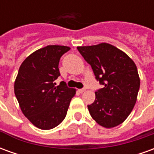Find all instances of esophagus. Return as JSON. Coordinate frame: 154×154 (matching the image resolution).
<instances>
[{"label":"esophagus","instance_id":"34e87169","mask_svg":"<svg viewBox=\"0 0 154 154\" xmlns=\"http://www.w3.org/2000/svg\"><path fill=\"white\" fill-rule=\"evenodd\" d=\"M85 91H86V89H79V90H78V91H79L80 93H83Z\"/></svg>","mask_w":154,"mask_h":154}]
</instances>
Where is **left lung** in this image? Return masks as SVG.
<instances>
[{"instance_id": "8db88e82", "label": "left lung", "mask_w": 154, "mask_h": 154, "mask_svg": "<svg viewBox=\"0 0 154 154\" xmlns=\"http://www.w3.org/2000/svg\"><path fill=\"white\" fill-rule=\"evenodd\" d=\"M91 66L96 79L103 88L87 106L90 115L100 125L110 129L122 124L137 100L140 79L134 61L123 51L106 43L77 47Z\"/></svg>"}]
</instances>
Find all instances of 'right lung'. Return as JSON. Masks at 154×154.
<instances>
[{
  "mask_svg": "<svg viewBox=\"0 0 154 154\" xmlns=\"http://www.w3.org/2000/svg\"><path fill=\"white\" fill-rule=\"evenodd\" d=\"M67 46L48 45L26 57L20 67L15 82V94L21 111L40 129H51L66 117L76 90L64 82L55 87L60 76L58 63Z\"/></svg>",
  "mask_w": 154,
  "mask_h": 154,
  "instance_id": "right-lung-1",
  "label": "right lung"
}]
</instances>
